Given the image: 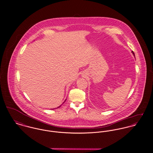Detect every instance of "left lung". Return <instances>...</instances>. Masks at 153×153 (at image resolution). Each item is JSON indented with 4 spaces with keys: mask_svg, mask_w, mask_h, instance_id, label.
<instances>
[{
    "mask_svg": "<svg viewBox=\"0 0 153 153\" xmlns=\"http://www.w3.org/2000/svg\"><path fill=\"white\" fill-rule=\"evenodd\" d=\"M132 52V54H133V55H134V56H135V55H134V52H133V51H132V52Z\"/></svg>",
    "mask_w": 153,
    "mask_h": 153,
    "instance_id": "8db88e82",
    "label": "left lung"
}]
</instances>
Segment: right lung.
Here are the masks:
<instances>
[{"instance_id": "right-lung-1", "label": "right lung", "mask_w": 153, "mask_h": 153, "mask_svg": "<svg viewBox=\"0 0 153 153\" xmlns=\"http://www.w3.org/2000/svg\"><path fill=\"white\" fill-rule=\"evenodd\" d=\"M66 100H65V101H64V102H63V104H64V102H65ZM61 105H60V106H59V107H58V108H59V107H61ZM54 109H55V108H54Z\"/></svg>"}]
</instances>
